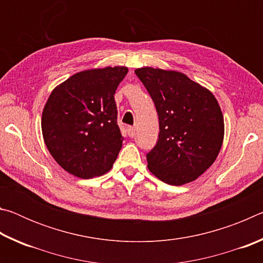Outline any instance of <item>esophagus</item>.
I'll use <instances>...</instances> for the list:
<instances>
[{
    "label": "esophagus",
    "instance_id": "obj_1",
    "mask_svg": "<svg viewBox=\"0 0 263 263\" xmlns=\"http://www.w3.org/2000/svg\"><path fill=\"white\" fill-rule=\"evenodd\" d=\"M126 132H127V135L130 136L131 138H133L136 136V130H135V127L133 126H127L126 127Z\"/></svg>",
    "mask_w": 263,
    "mask_h": 263
}]
</instances>
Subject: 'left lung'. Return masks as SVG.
Masks as SVG:
<instances>
[{"label": "left lung", "mask_w": 263, "mask_h": 263, "mask_svg": "<svg viewBox=\"0 0 263 263\" xmlns=\"http://www.w3.org/2000/svg\"><path fill=\"white\" fill-rule=\"evenodd\" d=\"M135 73L147 89L159 116V138L146 154L158 179L182 185L215 162L224 139V118L215 96L186 75L160 68Z\"/></svg>", "instance_id": "left-lung-1"}]
</instances>
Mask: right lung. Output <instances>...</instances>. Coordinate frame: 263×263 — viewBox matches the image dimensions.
Instances as JSON below:
<instances>
[{"label": "right lung", "instance_id": "right-lung-1", "mask_svg": "<svg viewBox=\"0 0 263 263\" xmlns=\"http://www.w3.org/2000/svg\"><path fill=\"white\" fill-rule=\"evenodd\" d=\"M127 68L74 74L51 92L42 117L44 141L55 161L74 176L109 172L122 148L115 92Z\"/></svg>", "mask_w": 263, "mask_h": 263}]
</instances>
